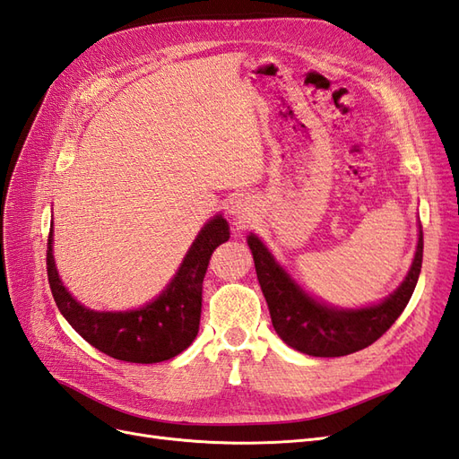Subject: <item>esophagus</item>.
I'll return each instance as SVG.
<instances>
[{"instance_id":"obj_1","label":"esophagus","mask_w":459,"mask_h":459,"mask_svg":"<svg viewBox=\"0 0 459 459\" xmlns=\"http://www.w3.org/2000/svg\"><path fill=\"white\" fill-rule=\"evenodd\" d=\"M230 211H232V215H237L240 221L246 219V204L240 202V199H238V202H232Z\"/></svg>"}]
</instances>
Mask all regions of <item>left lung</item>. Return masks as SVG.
<instances>
[{"instance_id":"1","label":"left lung","mask_w":459,"mask_h":459,"mask_svg":"<svg viewBox=\"0 0 459 459\" xmlns=\"http://www.w3.org/2000/svg\"><path fill=\"white\" fill-rule=\"evenodd\" d=\"M248 246L277 335L289 347L310 357L351 355L380 339L405 310L422 265V230L419 229L413 264L390 297L364 308H337L308 295L252 232Z\"/></svg>"}]
</instances>
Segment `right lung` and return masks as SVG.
I'll use <instances>...</instances> for the list:
<instances>
[{
    "mask_svg": "<svg viewBox=\"0 0 459 459\" xmlns=\"http://www.w3.org/2000/svg\"><path fill=\"white\" fill-rule=\"evenodd\" d=\"M230 238L229 222L215 215L199 230L178 272L157 299L126 312H97L77 302L64 287L54 262V232L48 234L46 269L57 308L69 325L91 343L117 360L152 364L180 355L192 345L202 318V287L211 254Z\"/></svg>",
    "mask_w": 459,
    "mask_h": 459,
    "instance_id": "add662e5",
    "label": "right lung"
}]
</instances>
